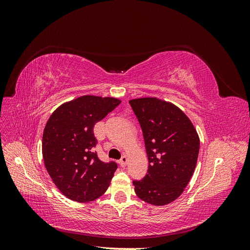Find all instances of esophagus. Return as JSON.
Masks as SVG:
<instances>
[{
    "label": "esophagus",
    "instance_id": "1",
    "mask_svg": "<svg viewBox=\"0 0 250 250\" xmlns=\"http://www.w3.org/2000/svg\"><path fill=\"white\" fill-rule=\"evenodd\" d=\"M127 162H128V158H127V156L124 155V156H122V158H121V160H120L119 164H120L121 167H126Z\"/></svg>",
    "mask_w": 250,
    "mask_h": 250
}]
</instances>
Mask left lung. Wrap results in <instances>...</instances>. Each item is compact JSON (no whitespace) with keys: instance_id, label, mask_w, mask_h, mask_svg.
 I'll return each mask as SVG.
<instances>
[{"instance_id":"obj_1","label":"left lung","mask_w":250,"mask_h":250,"mask_svg":"<svg viewBox=\"0 0 250 250\" xmlns=\"http://www.w3.org/2000/svg\"><path fill=\"white\" fill-rule=\"evenodd\" d=\"M143 130L148 171L133 180L138 197L152 206L171 203L185 191L197 164L200 141L191 120L176 105L157 98L129 101Z\"/></svg>"}]
</instances>
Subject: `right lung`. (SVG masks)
I'll return each instance as SVG.
<instances>
[{
    "label": "right lung",
    "mask_w": 250,
    "mask_h": 250,
    "mask_svg": "<svg viewBox=\"0 0 250 250\" xmlns=\"http://www.w3.org/2000/svg\"><path fill=\"white\" fill-rule=\"evenodd\" d=\"M120 103L112 97L81 96L60 105L44 126V167L58 190L69 199L93 201L109 187L118 166L115 162L103 163L94 152V126Z\"/></svg>",
    "instance_id": "add662e5"
}]
</instances>
